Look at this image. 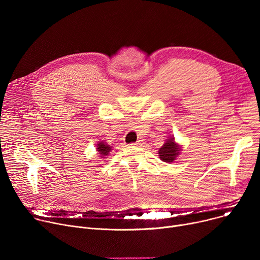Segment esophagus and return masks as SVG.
<instances>
[{
    "instance_id": "34e87169",
    "label": "esophagus",
    "mask_w": 260,
    "mask_h": 260,
    "mask_svg": "<svg viewBox=\"0 0 260 260\" xmlns=\"http://www.w3.org/2000/svg\"><path fill=\"white\" fill-rule=\"evenodd\" d=\"M141 144H143V141L142 140H138L136 143L131 144V146H138V145H141Z\"/></svg>"
}]
</instances>
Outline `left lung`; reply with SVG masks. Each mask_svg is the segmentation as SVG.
<instances>
[{"label":"left lung","instance_id":"8db88e82","mask_svg":"<svg viewBox=\"0 0 260 260\" xmlns=\"http://www.w3.org/2000/svg\"><path fill=\"white\" fill-rule=\"evenodd\" d=\"M182 152V146L175 141L174 137H170L166 140L158 151L159 158L163 162L173 163Z\"/></svg>","mask_w":260,"mask_h":260}]
</instances>
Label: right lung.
Returning <instances> with one entry per match:
<instances>
[{
	"label": "right lung",
	"instance_id": "obj_1",
	"mask_svg": "<svg viewBox=\"0 0 260 260\" xmlns=\"http://www.w3.org/2000/svg\"><path fill=\"white\" fill-rule=\"evenodd\" d=\"M95 146H97L95 147V149H97L98 155L100 158H105L106 156L109 155V153L113 151V147L111 145H108L104 141H99L97 144H95Z\"/></svg>",
	"mask_w": 260,
	"mask_h": 260
}]
</instances>
